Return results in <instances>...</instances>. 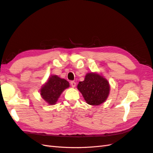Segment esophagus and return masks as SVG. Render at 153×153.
<instances>
[{
    "label": "esophagus",
    "mask_w": 153,
    "mask_h": 153,
    "mask_svg": "<svg viewBox=\"0 0 153 153\" xmlns=\"http://www.w3.org/2000/svg\"><path fill=\"white\" fill-rule=\"evenodd\" d=\"M70 85H71V86H72V87L74 88V87H76V83L75 82V81H71V82H70Z\"/></svg>",
    "instance_id": "obj_1"
}]
</instances>
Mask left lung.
Instances as JSON below:
<instances>
[{"instance_id": "obj_1", "label": "left lung", "mask_w": 153, "mask_h": 153, "mask_svg": "<svg viewBox=\"0 0 153 153\" xmlns=\"http://www.w3.org/2000/svg\"><path fill=\"white\" fill-rule=\"evenodd\" d=\"M77 88L88 104L98 105L108 98L110 86L108 81L97 73H88L85 79L77 85Z\"/></svg>"}]
</instances>
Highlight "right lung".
Here are the masks:
<instances>
[{"label":"right lung","mask_w":153,"mask_h":153,"mask_svg":"<svg viewBox=\"0 0 153 153\" xmlns=\"http://www.w3.org/2000/svg\"><path fill=\"white\" fill-rule=\"evenodd\" d=\"M69 87L70 84L66 79L53 75L49 77L47 82L41 88L40 94L49 105H53L57 102L64 90Z\"/></svg>","instance_id":"right-lung-1"}]
</instances>
